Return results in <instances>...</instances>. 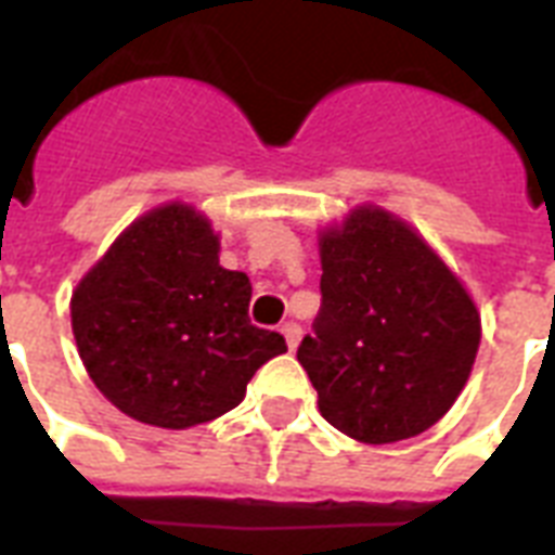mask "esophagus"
I'll return each instance as SVG.
<instances>
[{
    "instance_id": "34e87169",
    "label": "esophagus",
    "mask_w": 555,
    "mask_h": 555,
    "mask_svg": "<svg viewBox=\"0 0 555 555\" xmlns=\"http://www.w3.org/2000/svg\"><path fill=\"white\" fill-rule=\"evenodd\" d=\"M282 334H285L287 348H291V351H294V348L299 346V339H302V328H299L296 322H285V325H282Z\"/></svg>"
}]
</instances>
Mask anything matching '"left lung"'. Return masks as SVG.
Masks as SVG:
<instances>
[{
  "label": "left lung",
  "instance_id": "8db88e82",
  "mask_svg": "<svg viewBox=\"0 0 555 555\" xmlns=\"http://www.w3.org/2000/svg\"><path fill=\"white\" fill-rule=\"evenodd\" d=\"M322 305L296 360L322 417L360 443L421 435L469 379L481 317L412 227L360 207L320 238Z\"/></svg>",
  "mask_w": 555,
  "mask_h": 555
}]
</instances>
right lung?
<instances>
[{
	"label": "right lung",
	"mask_w": 555,
	"mask_h": 555,
	"mask_svg": "<svg viewBox=\"0 0 555 555\" xmlns=\"http://www.w3.org/2000/svg\"><path fill=\"white\" fill-rule=\"evenodd\" d=\"M250 279L218 264L195 207L141 216L82 276L72 331L94 386L134 421L190 429L235 409L285 337L247 317Z\"/></svg>",
	"instance_id": "add662e5"
}]
</instances>
